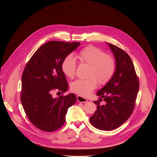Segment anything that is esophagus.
Listing matches in <instances>:
<instances>
[{
	"label": "esophagus",
	"mask_w": 157,
	"mask_h": 157,
	"mask_svg": "<svg viewBox=\"0 0 157 157\" xmlns=\"http://www.w3.org/2000/svg\"><path fill=\"white\" fill-rule=\"evenodd\" d=\"M77 100H78V102H82V103H85V102H86L87 101H88V100L86 99V98H85V97H81V95H77Z\"/></svg>",
	"instance_id": "obj_1"
}]
</instances>
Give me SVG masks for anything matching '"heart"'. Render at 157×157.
I'll use <instances>...</instances> for the list:
<instances>
[{
    "label": "heart",
    "instance_id": "b5f03b06",
    "mask_svg": "<svg viewBox=\"0 0 157 157\" xmlns=\"http://www.w3.org/2000/svg\"><path fill=\"white\" fill-rule=\"evenodd\" d=\"M81 63L90 65L85 79H77L71 85V91L81 96H87L96 88L98 82L104 85L111 79L116 71L114 58L105 53L102 49L94 46L85 47L77 55ZM77 64L71 55L66 56L62 63V70L65 75L72 79L76 75Z\"/></svg>",
    "mask_w": 157,
    "mask_h": 157
}]
</instances>
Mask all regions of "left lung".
Returning <instances> with one entry per match:
<instances>
[{"mask_svg":"<svg viewBox=\"0 0 157 157\" xmlns=\"http://www.w3.org/2000/svg\"><path fill=\"white\" fill-rule=\"evenodd\" d=\"M108 44L116 59L117 67L111 79L97 93V110L90 118V123L102 130H112L125 123L135 108L139 81L132 61L122 49ZM103 98L106 104L100 103Z\"/></svg>","mask_w":157,"mask_h":157,"instance_id":"obj_1","label":"left lung"}]
</instances>
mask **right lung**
<instances>
[{
  "mask_svg": "<svg viewBox=\"0 0 157 157\" xmlns=\"http://www.w3.org/2000/svg\"><path fill=\"white\" fill-rule=\"evenodd\" d=\"M80 44L49 41L37 49L23 70L21 102L29 120L41 130L51 132L62 127L69 108L76 102L73 94L53 98L52 93L67 90L62 63Z\"/></svg>",
  "mask_w": 157,
  "mask_h": 157,
  "instance_id": "add662e5",
  "label": "right lung"
}]
</instances>
